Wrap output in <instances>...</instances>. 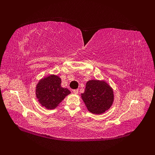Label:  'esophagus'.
Listing matches in <instances>:
<instances>
[{"label":"esophagus","instance_id":"esophagus-1","mask_svg":"<svg viewBox=\"0 0 155 155\" xmlns=\"http://www.w3.org/2000/svg\"><path fill=\"white\" fill-rule=\"evenodd\" d=\"M78 89H74V90H72V92L74 94H78Z\"/></svg>","mask_w":155,"mask_h":155}]
</instances>
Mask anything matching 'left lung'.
I'll list each match as a JSON object with an SVG mask.
<instances>
[{"label": "left lung", "instance_id": "8db88e82", "mask_svg": "<svg viewBox=\"0 0 155 155\" xmlns=\"http://www.w3.org/2000/svg\"><path fill=\"white\" fill-rule=\"evenodd\" d=\"M81 97L89 111L100 114L110 107L114 94L110 86L105 81L91 80L87 83Z\"/></svg>", "mask_w": 155, "mask_h": 155}]
</instances>
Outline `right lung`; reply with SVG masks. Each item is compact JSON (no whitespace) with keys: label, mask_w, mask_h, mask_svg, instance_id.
Wrapping results in <instances>:
<instances>
[{"label":"right lung","mask_w":155,"mask_h":155,"mask_svg":"<svg viewBox=\"0 0 155 155\" xmlns=\"http://www.w3.org/2000/svg\"><path fill=\"white\" fill-rule=\"evenodd\" d=\"M61 79L58 76L51 75L39 82L36 87V96L39 102L48 109H53L70 93L67 88L61 85Z\"/></svg>","instance_id":"1"}]
</instances>
